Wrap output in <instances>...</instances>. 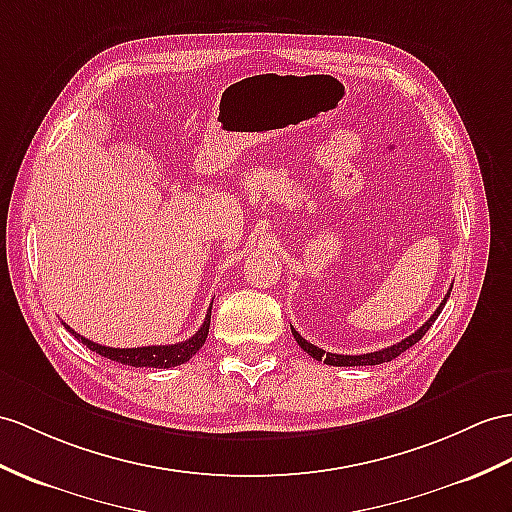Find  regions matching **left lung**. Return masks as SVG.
Returning <instances> with one entry per match:
<instances>
[{"label":"left lung","mask_w":512,"mask_h":512,"mask_svg":"<svg viewBox=\"0 0 512 512\" xmlns=\"http://www.w3.org/2000/svg\"><path fill=\"white\" fill-rule=\"evenodd\" d=\"M447 297H450V293H447V295L443 297V302L439 304V308L434 310L432 317H430L426 323H423V326H421L419 330H415L413 334L406 336V339H402L400 343H395V345H391V347H384V350L371 352V354L347 356V354H332V352H323L321 347H317V345H313V343H308V341L304 339V336L299 334V332H297L293 326H291V332H293V336H295V341L299 343V347H302V350H304L308 356H313V358H317V360H323V363H326V365H332V367H363V365H382V363H389V360L397 358V356H400L402 352H406L408 347H413L417 341H421V336L430 330V326H432V323L436 321V317L441 315V310H443V306H445V302H447Z\"/></svg>","instance_id":"obj_1"}]
</instances>
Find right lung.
<instances>
[{
	"label": "right lung",
	"mask_w": 512,
	"mask_h": 512,
	"mask_svg": "<svg viewBox=\"0 0 512 512\" xmlns=\"http://www.w3.org/2000/svg\"><path fill=\"white\" fill-rule=\"evenodd\" d=\"M210 310L213 306L208 308V315L202 323V328H199L191 339H186L182 343H173V345H147V347H106V345H99L93 343L89 339H84L78 332H73L67 323L65 328L76 336L78 341H82L86 347H89L91 352L115 360V363L121 365H128V367H154V369H169V367H178L186 360L193 358L199 350H202V345L206 343V336H208V328H210Z\"/></svg>",
	"instance_id": "obj_1"
}]
</instances>
